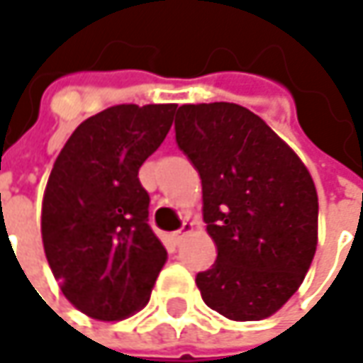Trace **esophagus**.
Returning a JSON list of instances; mask_svg holds the SVG:
<instances>
[{"label": "esophagus", "instance_id": "1", "mask_svg": "<svg viewBox=\"0 0 363 363\" xmlns=\"http://www.w3.org/2000/svg\"><path fill=\"white\" fill-rule=\"evenodd\" d=\"M188 232H191V224H188V222H186V224H184V226L179 228V230L174 232V242L175 244L182 242V238H184V236H186Z\"/></svg>", "mask_w": 363, "mask_h": 363}]
</instances>
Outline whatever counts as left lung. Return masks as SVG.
<instances>
[{"label":"left lung","mask_w":363,"mask_h":363,"mask_svg":"<svg viewBox=\"0 0 363 363\" xmlns=\"http://www.w3.org/2000/svg\"><path fill=\"white\" fill-rule=\"evenodd\" d=\"M175 141L202 179L203 222L216 242L198 272L203 303L232 321H258L295 295L317 248V191L305 163L252 111L182 105Z\"/></svg>","instance_id":"8db88e82"}]
</instances>
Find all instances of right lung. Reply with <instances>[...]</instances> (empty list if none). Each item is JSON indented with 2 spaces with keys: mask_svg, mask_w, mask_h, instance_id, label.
Here are the masks:
<instances>
[{
  "mask_svg": "<svg viewBox=\"0 0 363 363\" xmlns=\"http://www.w3.org/2000/svg\"><path fill=\"white\" fill-rule=\"evenodd\" d=\"M177 105H117L78 125L54 161L42 242L78 311L119 321L143 309L167 250L153 234L139 167L163 143Z\"/></svg>",
  "mask_w": 363,
  "mask_h": 363,
  "instance_id": "1",
  "label": "right lung"
}]
</instances>
